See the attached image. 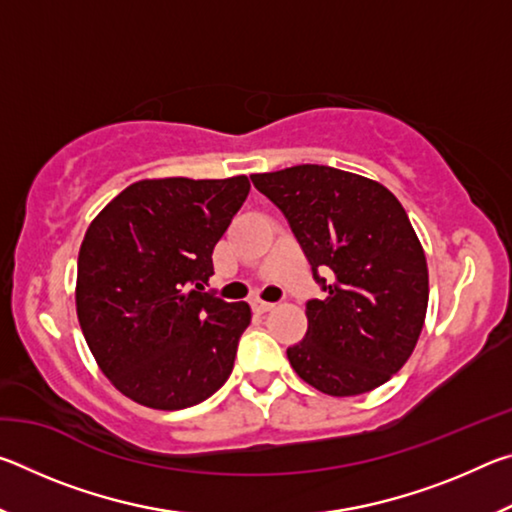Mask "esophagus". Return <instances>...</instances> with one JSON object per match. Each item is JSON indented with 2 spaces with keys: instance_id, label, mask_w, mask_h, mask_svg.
Wrapping results in <instances>:
<instances>
[{
  "instance_id": "esophagus-1",
  "label": "esophagus",
  "mask_w": 512,
  "mask_h": 512,
  "mask_svg": "<svg viewBox=\"0 0 512 512\" xmlns=\"http://www.w3.org/2000/svg\"><path fill=\"white\" fill-rule=\"evenodd\" d=\"M275 305L273 302H264V300H253V309L257 314H264V311H271Z\"/></svg>"
}]
</instances>
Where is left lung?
I'll use <instances>...</instances> for the list:
<instances>
[{"instance_id":"left-lung-1","label":"left lung","mask_w":512,"mask_h":512,"mask_svg":"<svg viewBox=\"0 0 512 512\" xmlns=\"http://www.w3.org/2000/svg\"><path fill=\"white\" fill-rule=\"evenodd\" d=\"M284 214L325 293L307 302L305 339L287 357L320 393H368L418 343L429 300L427 259L384 185L323 164L250 176Z\"/></svg>"}]
</instances>
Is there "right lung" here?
<instances>
[{"label": "right lung", "mask_w": 512, "mask_h": 512, "mask_svg": "<svg viewBox=\"0 0 512 512\" xmlns=\"http://www.w3.org/2000/svg\"><path fill=\"white\" fill-rule=\"evenodd\" d=\"M248 192L246 176L140 180L85 232L76 314L103 375L137 404L187 409L228 381L250 307L203 284Z\"/></svg>", "instance_id": "obj_1"}]
</instances>
